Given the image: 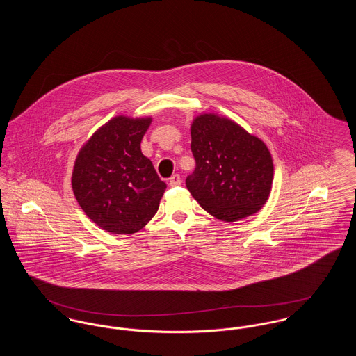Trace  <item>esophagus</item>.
<instances>
[{
  "mask_svg": "<svg viewBox=\"0 0 356 356\" xmlns=\"http://www.w3.org/2000/svg\"><path fill=\"white\" fill-rule=\"evenodd\" d=\"M181 184V177H180V175H173L172 177L170 179V186H177Z\"/></svg>",
  "mask_w": 356,
  "mask_h": 356,
  "instance_id": "1",
  "label": "esophagus"
}]
</instances>
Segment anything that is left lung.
Wrapping results in <instances>:
<instances>
[{
  "label": "left lung",
  "mask_w": 356,
  "mask_h": 356,
  "mask_svg": "<svg viewBox=\"0 0 356 356\" xmlns=\"http://www.w3.org/2000/svg\"><path fill=\"white\" fill-rule=\"evenodd\" d=\"M196 168L186 184L204 209L222 221L256 213L271 192V153L232 120L200 115L191 127Z\"/></svg>",
  "instance_id": "obj_1"
}]
</instances>
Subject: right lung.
<instances>
[{
    "label": "right lung",
    "instance_id": "1",
    "mask_svg": "<svg viewBox=\"0 0 356 356\" xmlns=\"http://www.w3.org/2000/svg\"><path fill=\"white\" fill-rule=\"evenodd\" d=\"M151 122V118L109 120L77 154L73 193L86 216L106 232L135 234L159 209L167 184L140 148Z\"/></svg>",
    "mask_w": 356,
    "mask_h": 356
}]
</instances>
